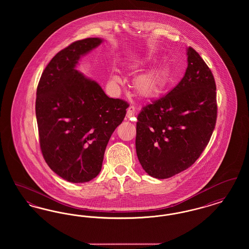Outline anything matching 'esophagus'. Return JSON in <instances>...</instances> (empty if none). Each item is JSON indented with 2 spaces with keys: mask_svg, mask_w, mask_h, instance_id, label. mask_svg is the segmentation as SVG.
Returning a JSON list of instances; mask_svg holds the SVG:
<instances>
[{
  "mask_svg": "<svg viewBox=\"0 0 249 249\" xmlns=\"http://www.w3.org/2000/svg\"><path fill=\"white\" fill-rule=\"evenodd\" d=\"M134 114H135V108H134V107H130L127 109L126 117H127L128 119H131V118L134 116Z\"/></svg>",
  "mask_w": 249,
  "mask_h": 249,
  "instance_id": "esophagus-1",
  "label": "esophagus"
}]
</instances>
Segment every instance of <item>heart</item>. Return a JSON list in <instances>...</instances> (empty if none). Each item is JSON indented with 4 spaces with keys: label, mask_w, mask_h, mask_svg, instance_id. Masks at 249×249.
Here are the masks:
<instances>
[{
    "label": "heart",
    "mask_w": 249,
    "mask_h": 249,
    "mask_svg": "<svg viewBox=\"0 0 249 249\" xmlns=\"http://www.w3.org/2000/svg\"><path fill=\"white\" fill-rule=\"evenodd\" d=\"M146 61H135L130 65L132 71H139ZM168 70L164 65H160L137 76L133 81V89L139 98L145 101H151L159 98L166 89ZM112 79L120 82L118 74H113Z\"/></svg>",
    "instance_id": "1"
}]
</instances>
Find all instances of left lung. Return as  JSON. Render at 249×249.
<instances>
[{"mask_svg":"<svg viewBox=\"0 0 249 249\" xmlns=\"http://www.w3.org/2000/svg\"><path fill=\"white\" fill-rule=\"evenodd\" d=\"M188 67L167 94L142 107L135 147L142 169L152 178H172L192 165L209 142L216 120L213 73L201 56L187 48Z\"/></svg>","mask_w":249,"mask_h":249,"instance_id":"8db88e82","label":"left lung"}]
</instances>
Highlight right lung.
<instances>
[{
    "instance_id": "right-lung-1",
    "label": "right lung",
    "mask_w": 249,
    "mask_h": 249,
    "mask_svg": "<svg viewBox=\"0 0 249 249\" xmlns=\"http://www.w3.org/2000/svg\"><path fill=\"white\" fill-rule=\"evenodd\" d=\"M104 42L87 38L50 60L36 91L40 146L50 169L64 180L85 183L102 170L108 141L129 105L109 98L94 80L76 70L78 61Z\"/></svg>"
}]
</instances>
